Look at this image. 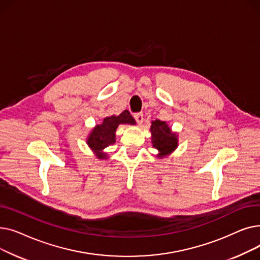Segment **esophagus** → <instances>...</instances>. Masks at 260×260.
<instances>
[{"mask_svg": "<svg viewBox=\"0 0 260 260\" xmlns=\"http://www.w3.org/2000/svg\"><path fill=\"white\" fill-rule=\"evenodd\" d=\"M134 118H135L136 121H137L138 124H142V123H143V114H142V113L135 114V115H134Z\"/></svg>", "mask_w": 260, "mask_h": 260, "instance_id": "34e87169", "label": "esophagus"}]
</instances>
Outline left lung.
I'll list each match as a JSON object with an SVG mask.
<instances>
[{
	"label": "left lung",
	"instance_id": "obj_1",
	"mask_svg": "<svg viewBox=\"0 0 260 260\" xmlns=\"http://www.w3.org/2000/svg\"><path fill=\"white\" fill-rule=\"evenodd\" d=\"M152 144L158 151L156 155L159 159L171 155L178 147V133L173 132L166 121L155 120L151 125Z\"/></svg>",
	"mask_w": 260,
	"mask_h": 260
}]
</instances>
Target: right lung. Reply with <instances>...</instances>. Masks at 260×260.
<instances>
[{"label": "right lung", "mask_w": 260, "mask_h": 260, "mask_svg": "<svg viewBox=\"0 0 260 260\" xmlns=\"http://www.w3.org/2000/svg\"><path fill=\"white\" fill-rule=\"evenodd\" d=\"M120 124L136 125L135 119L126 109L118 116L105 117L102 123L94 125L87 135L86 144L98 159H108V155L104 149L116 142V131Z\"/></svg>", "instance_id": "add662e5"}]
</instances>
